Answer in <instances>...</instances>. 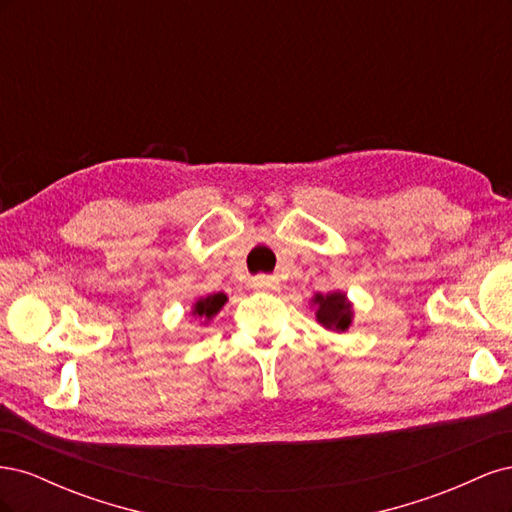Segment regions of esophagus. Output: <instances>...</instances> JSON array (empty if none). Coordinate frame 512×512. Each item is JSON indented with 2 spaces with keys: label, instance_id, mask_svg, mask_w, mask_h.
Listing matches in <instances>:
<instances>
[{
  "label": "esophagus",
  "instance_id": "obj_1",
  "mask_svg": "<svg viewBox=\"0 0 512 512\" xmlns=\"http://www.w3.org/2000/svg\"><path fill=\"white\" fill-rule=\"evenodd\" d=\"M252 286H254L256 290H273V288L277 286V280H275V277L258 275V277H254V280H252Z\"/></svg>",
  "mask_w": 512,
  "mask_h": 512
}]
</instances>
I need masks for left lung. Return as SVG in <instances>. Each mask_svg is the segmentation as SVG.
<instances>
[{
	"label": "left lung",
	"instance_id": "1",
	"mask_svg": "<svg viewBox=\"0 0 512 512\" xmlns=\"http://www.w3.org/2000/svg\"><path fill=\"white\" fill-rule=\"evenodd\" d=\"M312 305L316 307V320L324 329L335 331V333H344L350 329L354 309L346 297V292H339V290L327 292V294L318 292L312 297Z\"/></svg>",
	"mask_w": 512,
	"mask_h": 512
}]
</instances>
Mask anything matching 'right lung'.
I'll return each instance as SVG.
<instances>
[{
    "label": "right lung",
    "instance_id": "1",
    "mask_svg": "<svg viewBox=\"0 0 512 512\" xmlns=\"http://www.w3.org/2000/svg\"><path fill=\"white\" fill-rule=\"evenodd\" d=\"M228 301V297L224 292H213V294H207V297L198 299L194 305H192V316L196 320H200L203 324H207L209 320H213L215 316L220 314V309L224 307V303Z\"/></svg>",
    "mask_w": 512,
    "mask_h": 512
}]
</instances>
